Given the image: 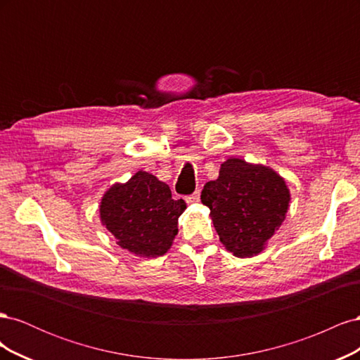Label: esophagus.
Wrapping results in <instances>:
<instances>
[{"label":"esophagus","instance_id":"34e87169","mask_svg":"<svg viewBox=\"0 0 360 360\" xmlns=\"http://www.w3.org/2000/svg\"><path fill=\"white\" fill-rule=\"evenodd\" d=\"M200 198H201V193H200V191H197L195 193L189 195V197H186V202L188 204H197V202H200Z\"/></svg>","mask_w":360,"mask_h":360}]
</instances>
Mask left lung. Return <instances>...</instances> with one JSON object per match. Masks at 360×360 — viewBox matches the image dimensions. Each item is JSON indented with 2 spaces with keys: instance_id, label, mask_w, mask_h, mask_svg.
<instances>
[{
  "instance_id": "8db88e82",
  "label": "left lung",
  "mask_w": 360,
  "mask_h": 360,
  "mask_svg": "<svg viewBox=\"0 0 360 360\" xmlns=\"http://www.w3.org/2000/svg\"><path fill=\"white\" fill-rule=\"evenodd\" d=\"M290 200L285 179L274 168L237 158L226 159L201 192L221 243L238 258L263 252L285 221Z\"/></svg>"
}]
</instances>
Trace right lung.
I'll return each mask as SVG.
<instances>
[{"label":"right lung","mask_w":360,"mask_h":360,"mask_svg":"<svg viewBox=\"0 0 360 360\" xmlns=\"http://www.w3.org/2000/svg\"><path fill=\"white\" fill-rule=\"evenodd\" d=\"M184 209L186 202L172 200L167 183L141 169L103 193L99 213L120 248L136 257L158 258L172 246Z\"/></svg>","instance_id":"right-lung-1"}]
</instances>
